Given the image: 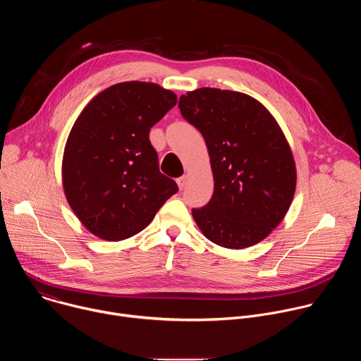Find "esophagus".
<instances>
[{
    "label": "esophagus",
    "instance_id": "34e87169",
    "mask_svg": "<svg viewBox=\"0 0 361 361\" xmlns=\"http://www.w3.org/2000/svg\"><path fill=\"white\" fill-rule=\"evenodd\" d=\"M177 184H178V188L183 190L185 187V184H187V176H183V177L177 178Z\"/></svg>",
    "mask_w": 361,
    "mask_h": 361
}]
</instances>
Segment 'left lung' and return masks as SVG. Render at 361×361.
<instances>
[{"label":"left lung","mask_w":361,"mask_h":361,"mask_svg":"<svg viewBox=\"0 0 361 361\" xmlns=\"http://www.w3.org/2000/svg\"><path fill=\"white\" fill-rule=\"evenodd\" d=\"M178 107L202 134L214 178L210 202L192 210L198 228L226 248L260 243L287 214L297 184L279 123L260 101L230 90L188 91Z\"/></svg>","instance_id":"obj_1"}]
</instances>
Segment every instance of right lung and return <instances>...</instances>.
<instances>
[{"label": "right lung", "instance_id": "add662e5", "mask_svg": "<svg viewBox=\"0 0 361 361\" xmlns=\"http://www.w3.org/2000/svg\"><path fill=\"white\" fill-rule=\"evenodd\" d=\"M177 104L154 82L126 81L97 94L75 120L63 156L66 198L81 224L107 241L144 230L177 192L159 170L149 128Z\"/></svg>", "mask_w": 361, "mask_h": 361}]
</instances>
